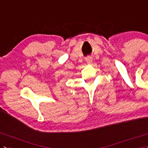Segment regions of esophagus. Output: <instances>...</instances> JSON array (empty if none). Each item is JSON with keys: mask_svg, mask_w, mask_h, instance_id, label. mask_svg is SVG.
<instances>
[{"mask_svg": "<svg viewBox=\"0 0 148 148\" xmlns=\"http://www.w3.org/2000/svg\"><path fill=\"white\" fill-rule=\"evenodd\" d=\"M92 61H93V60L91 57H87V58L86 59V62L87 64H91Z\"/></svg>", "mask_w": 148, "mask_h": 148, "instance_id": "esophagus-1", "label": "esophagus"}]
</instances>
